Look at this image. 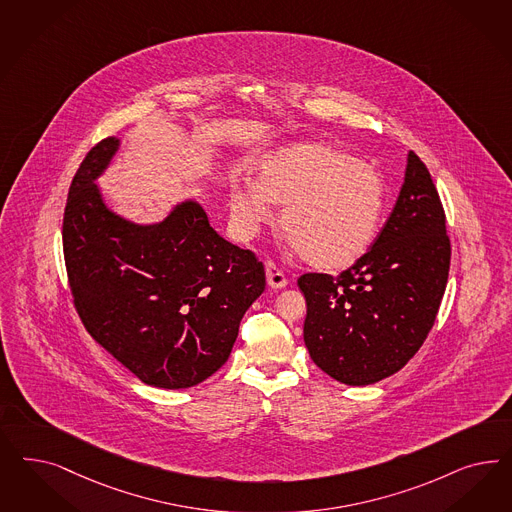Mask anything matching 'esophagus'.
<instances>
[{"label": "esophagus", "mask_w": 512, "mask_h": 512, "mask_svg": "<svg viewBox=\"0 0 512 512\" xmlns=\"http://www.w3.org/2000/svg\"><path fill=\"white\" fill-rule=\"evenodd\" d=\"M265 275H267V284H269L271 288H275V290L284 288V286L288 284V279H286V275L282 273L281 267L277 264H273V262H265Z\"/></svg>", "instance_id": "1"}]
</instances>
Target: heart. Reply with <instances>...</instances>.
I'll return each mask as SVG.
<instances>
[{"label":"heart","instance_id":"heart-1","mask_svg":"<svg viewBox=\"0 0 512 512\" xmlns=\"http://www.w3.org/2000/svg\"><path fill=\"white\" fill-rule=\"evenodd\" d=\"M284 205L282 230L314 269L343 271L373 247L386 205L379 171L345 150L297 143L267 154L256 182L231 188L230 213L245 235Z\"/></svg>","mask_w":512,"mask_h":512}]
</instances>
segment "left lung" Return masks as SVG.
I'll return each instance as SVG.
<instances>
[{"label": "left lung", "mask_w": 512, "mask_h": 512, "mask_svg": "<svg viewBox=\"0 0 512 512\" xmlns=\"http://www.w3.org/2000/svg\"><path fill=\"white\" fill-rule=\"evenodd\" d=\"M448 267L445 211L428 167L411 150L394 211L362 260L337 279L322 273L297 279L313 362L348 386L397 373L428 337Z\"/></svg>", "instance_id": "8db88e82"}]
</instances>
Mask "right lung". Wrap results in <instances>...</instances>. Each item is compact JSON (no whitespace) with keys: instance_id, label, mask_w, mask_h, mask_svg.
Returning <instances> with one entry per match:
<instances>
[{"instance_id":"right-lung-1","label":"right lung","mask_w":512,"mask_h":512,"mask_svg":"<svg viewBox=\"0 0 512 512\" xmlns=\"http://www.w3.org/2000/svg\"><path fill=\"white\" fill-rule=\"evenodd\" d=\"M118 149V137L103 139L69 188L62 239L73 301L88 333L137 379L190 388L230 358L265 290L264 264L222 239L196 199L152 224L115 213L96 181Z\"/></svg>"}]
</instances>
